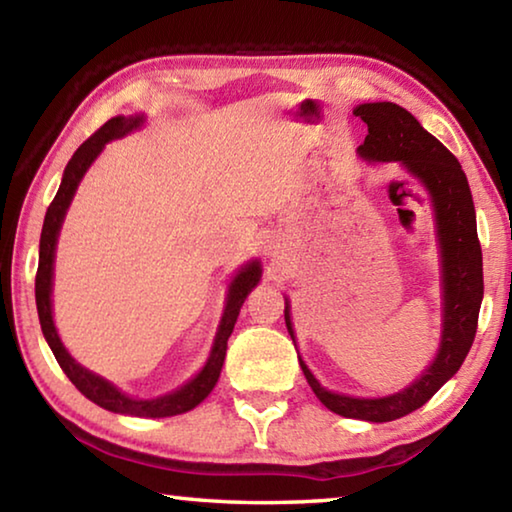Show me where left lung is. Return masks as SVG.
<instances>
[{
	"label": "left lung",
	"mask_w": 512,
	"mask_h": 512,
	"mask_svg": "<svg viewBox=\"0 0 512 512\" xmlns=\"http://www.w3.org/2000/svg\"><path fill=\"white\" fill-rule=\"evenodd\" d=\"M354 115L361 117L368 126V135L359 146V155L370 162H400L409 169L420 183L427 187L443 257V339L436 361L424 370L404 391L363 400L325 391L311 375L300 357V368L305 372L311 391L329 411L343 418L391 422L409 415L422 404H427L438 388L452 379L470 352L479 325V309L483 300V257L479 235H476V214L472 192L461 164L447 146L424 131L420 121L409 110L391 101L361 103L354 108ZM284 320L291 339L296 341L291 327L289 305L284 307Z\"/></svg>",
	"instance_id": "obj_1"
}]
</instances>
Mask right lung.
Wrapping results in <instances>:
<instances>
[{"label":"right lung","mask_w":512,"mask_h":512,"mask_svg":"<svg viewBox=\"0 0 512 512\" xmlns=\"http://www.w3.org/2000/svg\"><path fill=\"white\" fill-rule=\"evenodd\" d=\"M142 124V117H112L103 124L97 133L90 135L85 140L76 153L72 155V160L67 162L65 173H63V183L58 187V194L54 196V201L47 207L45 214V223H42V235H40V259H38V273H36V305H38V318H40V327L42 334L49 343L51 352L58 361V366L63 368L69 381L79 388V391L92 400L94 404H99L101 409H108L112 413H124V415H137V418H169V415H178L185 411H192L194 406L201 404L207 395L212 393V388L219 381L221 368H223V359H225V350H228V339L235 329L239 309L244 305V300L250 291L257 287L259 275H262V268H259V262H250L246 264L241 271L237 273L235 280L230 284V293H228V305H225L219 332H216V339L212 345L210 359H207L205 368L198 372V375L187 381L183 388L173 391L164 397H155V400H135V397H128L110 384V381L101 379L94 372L85 370L81 363H76L69 352L63 348V343L58 339V332L54 327V318H51V275H54V253H56V241H58V232L60 225H63L65 212L69 203H72V196L79 187L83 173L88 171L94 158L101 153L103 146L110 140H117V137H124L126 133H131L133 128Z\"/></svg>","instance_id":"obj_1"}]
</instances>
